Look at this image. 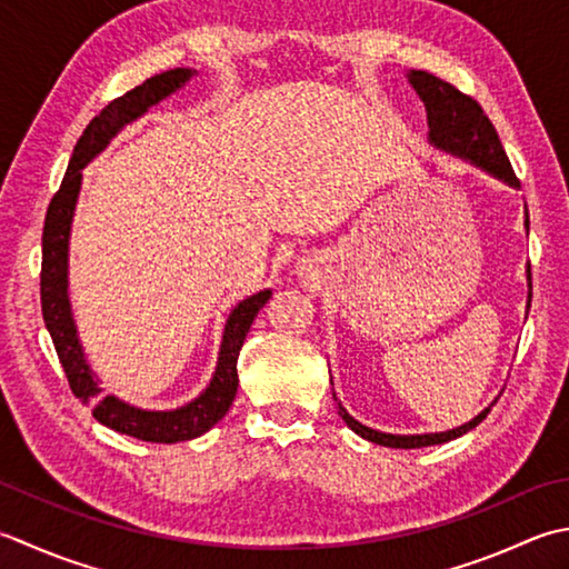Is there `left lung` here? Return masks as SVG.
<instances>
[{
	"label": "left lung",
	"instance_id": "8db88e82",
	"mask_svg": "<svg viewBox=\"0 0 569 569\" xmlns=\"http://www.w3.org/2000/svg\"><path fill=\"white\" fill-rule=\"evenodd\" d=\"M407 81L415 88L417 96L421 98V103L427 108V118H429V144L433 150L453 154L463 162H469L478 170H483L486 174H491L493 180L503 182L513 189H520L518 177L513 172V167L508 162V154L503 150V144L498 140V132L493 128V122L488 120L483 113V108L476 103L473 98L463 96L461 91L441 78L431 76L427 71H407ZM526 233L530 231V219H528V204H526ZM526 278H528V303H526V318L530 310V298H532V278H530V263L526 266ZM332 382V377H330ZM332 399L338 402V415L342 417L345 425H348L358 437L380 443V447L389 449H421V447H437V443H447L451 439L463 437L466 431L476 429L481 421L488 417V411L498 402L493 399L481 415H476L471 421L466 425L449 429V431H433V433H389L380 431L372 427H365L362 421L355 419L348 409L342 407L340 399L332 392Z\"/></svg>",
	"mask_w": 569,
	"mask_h": 569
}]
</instances>
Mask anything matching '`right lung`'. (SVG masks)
I'll list each match as a JSON object with an SVG mask.
<instances>
[{"mask_svg":"<svg viewBox=\"0 0 569 569\" xmlns=\"http://www.w3.org/2000/svg\"><path fill=\"white\" fill-rule=\"evenodd\" d=\"M194 76V69H170L160 76H152L126 96L116 98L113 103H108L88 122L83 136L76 142L69 170H66L59 192L51 199L41 237V313L53 340L56 355H59L63 365V372L69 377L71 392L83 405L93 407V417L103 427L152 443H177L197 439L227 415L239 387L237 360L241 345L247 340L253 318L259 316L266 300L271 298V288H263V291L239 300L231 308L224 322V332H221L214 372H211L209 385L192 402L177 409H142L128 405L126 399L116 395H100L103 387H100L93 367L88 365L71 310L69 241L78 192H81L83 182V167L93 162L122 128L142 118L152 106L162 103L164 98L180 91Z\"/></svg>","mask_w":569,"mask_h":569,"instance_id":"obj_1","label":"right lung"}]
</instances>
